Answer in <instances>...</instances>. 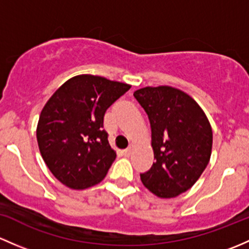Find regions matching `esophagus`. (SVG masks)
Segmentation results:
<instances>
[{"instance_id":"34e87169","label":"esophagus","mask_w":249,"mask_h":249,"mask_svg":"<svg viewBox=\"0 0 249 249\" xmlns=\"http://www.w3.org/2000/svg\"><path fill=\"white\" fill-rule=\"evenodd\" d=\"M132 151H133V143H130V145L128 146V147L124 151V153L125 156H129L130 153H132Z\"/></svg>"}]
</instances>
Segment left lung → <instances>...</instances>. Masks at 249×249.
Here are the masks:
<instances>
[{
    "label": "left lung",
    "instance_id": "obj_1",
    "mask_svg": "<svg viewBox=\"0 0 249 249\" xmlns=\"http://www.w3.org/2000/svg\"><path fill=\"white\" fill-rule=\"evenodd\" d=\"M134 97L150 120L156 158L140 178L158 198H175L193 187L210 162L211 124L201 107L175 87H142Z\"/></svg>",
    "mask_w": 249,
    "mask_h": 249
}]
</instances>
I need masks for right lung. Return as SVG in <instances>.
<instances>
[{"label": "right lung", "mask_w": 249, "mask_h": 249, "mask_svg": "<svg viewBox=\"0 0 249 249\" xmlns=\"http://www.w3.org/2000/svg\"><path fill=\"white\" fill-rule=\"evenodd\" d=\"M130 85L91 74L71 78L45 103L37 124L40 155L71 189L99 183L116 158L103 129L107 109Z\"/></svg>", "instance_id": "1"}]
</instances>
